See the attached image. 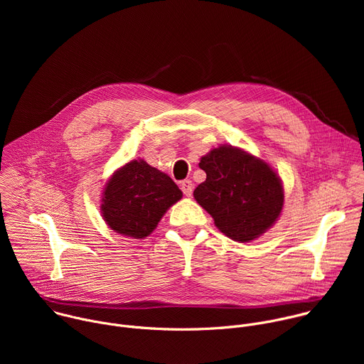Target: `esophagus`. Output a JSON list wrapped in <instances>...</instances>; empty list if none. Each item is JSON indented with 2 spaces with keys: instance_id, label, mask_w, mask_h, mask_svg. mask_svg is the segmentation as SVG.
Returning <instances> with one entry per match:
<instances>
[{
  "instance_id": "esophagus-1",
  "label": "esophagus",
  "mask_w": 364,
  "mask_h": 364,
  "mask_svg": "<svg viewBox=\"0 0 364 364\" xmlns=\"http://www.w3.org/2000/svg\"><path fill=\"white\" fill-rule=\"evenodd\" d=\"M180 187H181V191L184 193V196L190 197V196L193 194V187H194V184H193L191 180H183L181 184H180Z\"/></svg>"
}]
</instances>
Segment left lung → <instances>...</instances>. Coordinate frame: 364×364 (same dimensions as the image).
<instances>
[{
  "instance_id": "1",
  "label": "left lung",
  "mask_w": 364,
  "mask_h": 364,
  "mask_svg": "<svg viewBox=\"0 0 364 364\" xmlns=\"http://www.w3.org/2000/svg\"><path fill=\"white\" fill-rule=\"evenodd\" d=\"M205 181L194 198L215 225L233 240L261 236L278 219L284 190L279 177L262 160L232 146H219L200 160Z\"/></svg>"
}]
</instances>
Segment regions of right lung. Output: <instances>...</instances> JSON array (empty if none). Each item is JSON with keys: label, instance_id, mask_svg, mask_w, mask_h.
<instances>
[{"label": "right lung", "instance_id": "obj_1", "mask_svg": "<svg viewBox=\"0 0 364 364\" xmlns=\"http://www.w3.org/2000/svg\"><path fill=\"white\" fill-rule=\"evenodd\" d=\"M181 196V190L167 174L135 160L109 180L102 215L112 230L142 239L157 228L168 207Z\"/></svg>", "mask_w": 364, "mask_h": 364}]
</instances>
